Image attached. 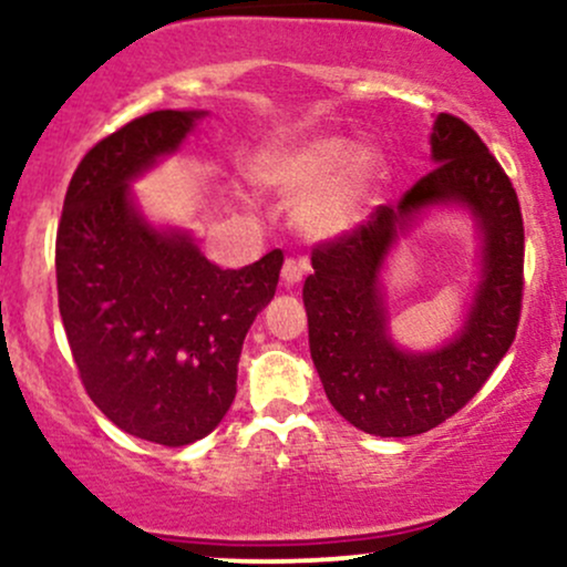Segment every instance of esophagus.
Here are the masks:
<instances>
[{"mask_svg":"<svg viewBox=\"0 0 567 567\" xmlns=\"http://www.w3.org/2000/svg\"><path fill=\"white\" fill-rule=\"evenodd\" d=\"M306 266H309V264H306L303 258H285V264H282V279H285V282H288V285L301 282Z\"/></svg>","mask_w":567,"mask_h":567,"instance_id":"obj_1","label":"esophagus"}]
</instances>
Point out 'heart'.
Listing matches in <instances>:
<instances>
[{
  "instance_id": "1",
  "label": "heart",
  "mask_w": 567,
  "mask_h": 567,
  "mask_svg": "<svg viewBox=\"0 0 567 567\" xmlns=\"http://www.w3.org/2000/svg\"><path fill=\"white\" fill-rule=\"evenodd\" d=\"M258 178L279 192H303L296 205L298 224L317 237H330L365 216L381 178V159L357 141L324 135L266 154Z\"/></svg>"
}]
</instances>
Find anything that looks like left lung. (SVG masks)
Wrapping results in <instances>:
<instances>
[{
    "label": "left lung",
    "mask_w": 567,
    "mask_h": 567,
    "mask_svg": "<svg viewBox=\"0 0 567 567\" xmlns=\"http://www.w3.org/2000/svg\"><path fill=\"white\" fill-rule=\"evenodd\" d=\"M437 165L379 205L351 231L311 247L315 275L303 306L309 349L333 405L375 437H413L442 424L472 400L517 336L525 288V229L517 192L474 130L440 114L432 133ZM464 200L486 234V277L465 330L432 355H405L385 338L378 269L395 229L421 206Z\"/></svg>",
    "instance_id": "obj_1"
}]
</instances>
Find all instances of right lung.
<instances>
[{
  "label": "right lung",
  "instance_id": "add662e5",
  "mask_svg": "<svg viewBox=\"0 0 567 567\" xmlns=\"http://www.w3.org/2000/svg\"><path fill=\"white\" fill-rule=\"evenodd\" d=\"M199 112H152L76 165L55 237L58 309L84 392L133 437L181 447L237 394L247 328L275 298L282 250L220 269L133 210L127 181L186 138Z\"/></svg>",
  "mask_w": 567,
  "mask_h": 567
}]
</instances>
